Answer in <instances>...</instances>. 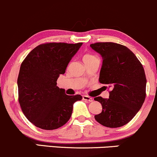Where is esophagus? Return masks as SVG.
<instances>
[{
    "mask_svg": "<svg viewBox=\"0 0 157 157\" xmlns=\"http://www.w3.org/2000/svg\"><path fill=\"white\" fill-rule=\"evenodd\" d=\"M82 100L88 102H92L94 100L93 98H91V97H90L89 96H86V95H83V96H82Z\"/></svg>",
    "mask_w": 157,
    "mask_h": 157,
    "instance_id": "34e87169",
    "label": "esophagus"
}]
</instances>
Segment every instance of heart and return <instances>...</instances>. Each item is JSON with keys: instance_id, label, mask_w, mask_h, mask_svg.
Returning a JSON list of instances; mask_svg holds the SVG:
<instances>
[{"instance_id": "heart-1", "label": "heart", "mask_w": 157, "mask_h": 157, "mask_svg": "<svg viewBox=\"0 0 157 157\" xmlns=\"http://www.w3.org/2000/svg\"><path fill=\"white\" fill-rule=\"evenodd\" d=\"M95 57H96V56L92 55H85L83 56V57H82V60H83V62H86V61L90 60H91V59L94 58Z\"/></svg>"}]
</instances>
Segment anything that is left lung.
<instances>
[{
    "instance_id": "8db88e82",
    "label": "left lung",
    "mask_w": 157,
    "mask_h": 157,
    "mask_svg": "<svg viewBox=\"0 0 157 157\" xmlns=\"http://www.w3.org/2000/svg\"><path fill=\"white\" fill-rule=\"evenodd\" d=\"M102 58L99 81L109 85V98L95 97L102 112L95 120L108 128L125 125L141 109L146 96V77L141 63L129 48L111 42L90 45Z\"/></svg>"
}]
</instances>
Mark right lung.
<instances>
[{"label": "right lung", "mask_w": 157, "mask_h": 157, "mask_svg": "<svg viewBox=\"0 0 157 157\" xmlns=\"http://www.w3.org/2000/svg\"><path fill=\"white\" fill-rule=\"evenodd\" d=\"M82 43H46L29 53L21 63L18 77V101L26 117L36 127L54 130L69 120L73 104L81 95L69 96L57 86L60 75Z\"/></svg>", "instance_id": "obj_1"}]
</instances>
